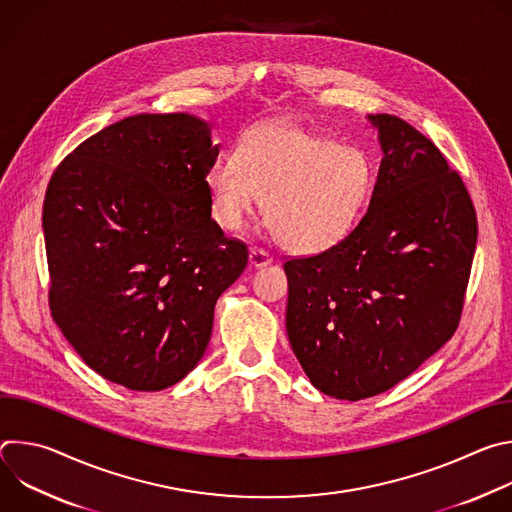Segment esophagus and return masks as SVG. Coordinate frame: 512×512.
Returning <instances> with one entry per match:
<instances>
[{"label": "esophagus", "mask_w": 512, "mask_h": 512, "mask_svg": "<svg viewBox=\"0 0 512 512\" xmlns=\"http://www.w3.org/2000/svg\"><path fill=\"white\" fill-rule=\"evenodd\" d=\"M249 263H251V267H267L273 263V257L267 251L255 247L249 251Z\"/></svg>", "instance_id": "esophagus-1"}]
</instances>
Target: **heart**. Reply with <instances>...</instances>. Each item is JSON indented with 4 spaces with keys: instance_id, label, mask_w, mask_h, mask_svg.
I'll use <instances>...</instances> for the list:
<instances>
[{
    "instance_id": "1",
    "label": "heart",
    "mask_w": 512,
    "mask_h": 512,
    "mask_svg": "<svg viewBox=\"0 0 512 512\" xmlns=\"http://www.w3.org/2000/svg\"><path fill=\"white\" fill-rule=\"evenodd\" d=\"M373 166L356 148L296 123H261L237 145V162L218 160L206 172L214 223L245 227L263 198L275 239L289 251L320 253L356 227L373 190Z\"/></svg>"
}]
</instances>
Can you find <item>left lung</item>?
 <instances>
[{
	"mask_svg": "<svg viewBox=\"0 0 512 512\" xmlns=\"http://www.w3.org/2000/svg\"><path fill=\"white\" fill-rule=\"evenodd\" d=\"M383 160L367 214L332 249L287 261V338L310 383L360 401L456 332L478 225L468 190L407 121L369 115Z\"/></svg>",
	"mask_w": 512,
	"mask_h": 512,
	"instance_id": "8db88e82",
	"label": "left lung"
}]
</instances>
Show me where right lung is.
Wrapping results in <instances>:
<instances>
[{
    "mask_svg": "<svg viewBox=\"0 0 512 512\" xmlns=\"http://www.w3.org/2000/svg\"><path fill=\"white\" fill-rule=\"evenodd\" d=\"M221 145L190 113L125 117L50 178L42 229L50 310L103 379L131 391L182 381L206 352L216 300L247 267L208 206Z\"/></svg>",
    "mask_w": 512,
    "mask_h": 512,
    "instance_id": "obj_1",
    "label": "right lung"
}]
</instances>
